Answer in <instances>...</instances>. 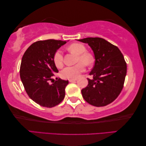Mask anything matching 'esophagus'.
Masks as SVG:
<instances>
[{
    "label": "esophagus",
    "instance_id": "34e87169",
    "mask_svg": "<svg viewBox=\"0 0 146 146\" xmlns=\"http://www.w3.org/2000/svg\"><path fill=\"white\" fill-rule=\"evenodd\" d=\"M76 80H77L76 79H70V80H68L69 82H75Z\"/></svg>",
    "mask_w": 146,
    "mask_h": 146
}]
</instances>
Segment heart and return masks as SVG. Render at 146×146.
Wrapping results in <instances>:
<instances>
[{
	"mask_svg": "<svg viewBox=\"0 0 146 146\" xmlns=\"http://www.w3.org/2000/svg\"><path fill=\"white\" fill-rule=\"evenodd\" d=\"M68 50L78 56L76 62H79L74 66H67L61 72V76L65 79H75L84 72L85 66H89L93 63L94 58L91 54L87 52L85 46L80 43H73L68 47ZM54 61L56 66L61 68L63 66V57L61 51L57 50L54 56Z\"/></svg>",
	"mask_w": 146,
	"mask_h": 146,
	"instance_id": "b5f03b06",
	"label": "heart"
}]
</instances>
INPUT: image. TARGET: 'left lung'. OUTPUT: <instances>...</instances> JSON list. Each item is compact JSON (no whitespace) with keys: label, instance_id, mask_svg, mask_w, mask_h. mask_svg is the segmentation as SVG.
<instances>
[{"label":"left lung","instance_id":"left-lung-1","mask_svg":"<svg viewBox=\"0 0 146 146\" xmlns=\"http://www.w3.org/2000/svg\"><path fill=\"white\" fill-rule=\"evenodd\" d=\"M87 43L94 54L95 63L89 73L88 85L82 90L83 98L96 107L106 106L114 101L123 89L127 64L117 46L100 37L78 39Z\"/></svg>","mask_w":146,"mask_h":146}]
</instances>
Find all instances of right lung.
<instances>
[{
	"instance_id": "right-lung-1",
	"label": "right lung",
	"mask_w": 146,
	"mask_h": 146,
	"mask_svg": "<svg viewBox=\"0 0 146 146\" xmlns=\"http://www.w3.org/2000/svg\"><path fill=\"white\" fill-rule=\"evenodd\" d=\"M66 42L54 39L39 40L31 44L23 56L21 80L28 96L40 106H56L65 96L68 81L60 78L54 81L52 78L58 72L54 61V54Z\"/></svg>"
}]
</instances>
